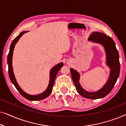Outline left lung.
Returning <instances> with one entry per match:
<instances>
[{
  "mask_svg": "<svg viewBox=\"0 0 126 126\" xmlns=\"http://www.w3.org/2000/svg\"><path fill=\"white\" fill-rule=\"evenodd\" d=\"M88 41L100 44L104 48L106 54V64L110 69L109 77L107 82L99 90L94 92H88L85 90L79 82L80 73L72 68L70 69V73L76 89L81 96L87 99H100L109 94L116 84L120 73L119 56L114 41L106 34L97 32H93L89 35Z\"/></svg>",
  "mask_w": 126,
  "mask_h": 126,
  "instance_id": "obj_1",
  "label": "left lung"
}]
</instances>
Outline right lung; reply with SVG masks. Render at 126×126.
<instances>
[{
  "label": "right lung",
  "mask_w": 126,
  "mask_h": 126,
  "mask_svg": "<svg viewBox=\"0 0 126 126\" xmlns=\"http://www.w3.org/2000/svg\"><path fill=\"white\" fill-rule=\"evenodd\" d=\"M28 32V31H23L20 32L19 34V35L15 38L13 41V42H11V45H10V51L8 53V56H7V63H8V75H9V77L10 79V80L12 82L14 86L16 88L17 90L18 91V92L21 94L22 96H23L24 97L27 99L31 101H37V100H43L45 99L46 97H47L49 96L50 94L52 92V89L53 85H54L55 79H56L57 74L59 71L60 69L61 68V67H63V63H60L56 65H55L54 66H53L52 68L51 69L50 71V79H49V83L48 85V87L45 91L44 92L41 93V94H35V95H32V94H27L26 92H25L20 87V86L19 85L18 82L16 81V79H15L14 73L13 71V63H12V60H13V51L14 49L15 45L19 39H20V38L23 35L25 32Z\"/></svg>",
  "instance_id": "1"
}]
</instances>
